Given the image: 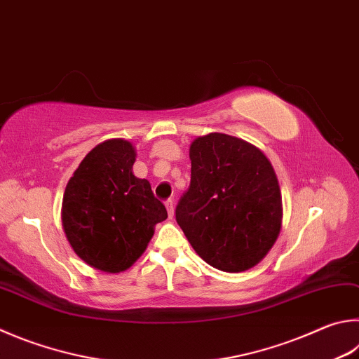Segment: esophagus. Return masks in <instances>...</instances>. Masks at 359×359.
<instances>
[{
	"label": "esophagus",
	"mask_w": 359,
	"mask_h": 359,
	"mask_svg": "<svg viewBox=\"0 0 359 359\" xmlns=\"http://www.w3.org/2000/svg\"><path fill=\"white\" fill-rule=\"evenodd\" d=\"M165 205H166V210H168L169 218H172L174 217V202H172V199H168L165 202Z\"/></svg>",
	"instance_id": "1"
}]
</instances>
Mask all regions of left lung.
Instances as JSON below:
<instances>
[{
    "instance_id": "obj_1",
    "label": "left lung",
    "mask_w": 359,
    "mask_h": 359,
    "mask_svg": "<svg viewBox=\"0 0 359 359\" xmlns=\"http://www.w3.org/2000/svg\"><path fill=\"white\" fill-rule=\"evenodd\" d=\"M190 160V187L175 207L188 242L221 271L252 269L281 231V191L270 160L256 146L224 133L194 140Z\"/></svg>"
}]
</instances>
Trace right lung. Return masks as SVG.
<instances>
[{"label": "right lung", "instance_id": "add662e5", "mask_svg": "<svg viewBox=\"0 0 359 359\" xmlns=\"http://www.w3.org/2000/svg\"><path fill=\"white\" fill-rule=\"evenodd\" d=\"M132 142L116 138L95 146L72 175L62 198V227L78 257L97 270L132 266L168 218L151 184L132 168Z\"/></svg>", "mask_w": 359, "mask_h": 359}]
</instances>
